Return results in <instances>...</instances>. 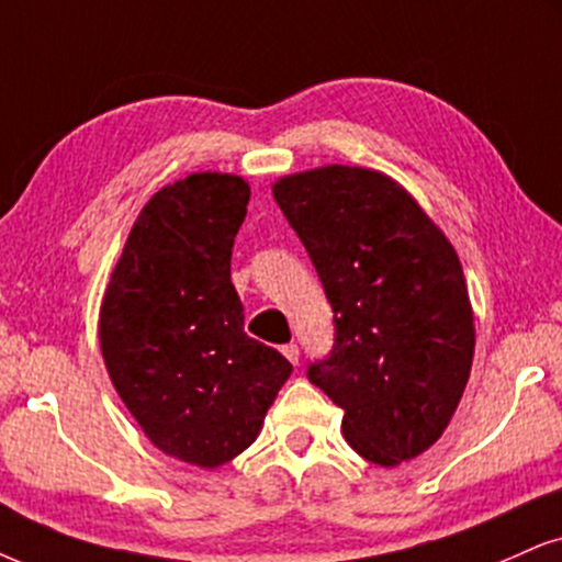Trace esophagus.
<instances>
[{
    "instance_id": "1",
    "label": "esophagus",
    "mask_w": 562,
    "mask_h": 562,
    "mask_svg": "<svg viewBox=\"0 0 562 562\" xmlns=\"http://www.w3.org/2000/svg\"><path fill=\"white\" fill-rule=\"evenodd\" d=\"M281 351H283V357H286L289 362H292V364L300 362V346H296V344H286V346H281Z\"/></svg>"
}]
</instances>
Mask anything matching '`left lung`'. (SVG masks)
Instances as JSON below:
<instances>
[{
  "instance_id": "left-lung-1",
  "label": "left lung",
  "mask_w": 562,
  "mask_h": 562,
  "mask_svg": "<svg viewBox=\"0 0 562 562\" xmlns=\"http://www.w3.org/2000/svg\"><path fill=\"white\" fill-rule=\"evenodd\" d=\"M273 198L334 310V346L310 383L344 408V438L380 467L440 438L467 387L474 315L459 255L412 195L380 171L323 166Z\"/></svg>"
}]
</instances>
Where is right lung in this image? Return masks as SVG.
Wrapping results in <instances>:
<instances>
[{"label": "right lung", "mask_w": 562, "mask_h": 562, "mask_svg": "<svg viewBox=\"0 0 562 562\" xmlns=\"http://www.w3.org/2000/svg\"><path fill=\"white\" fill-rule=\"evenodd\" d=\"M249 187L190 175L137 216L101 304V351L124 406L150 442L216 469L255 440L292 375L281 351L245 334L232 247Z\"/></svg>", "instance_id": "1"}]
</instances>
